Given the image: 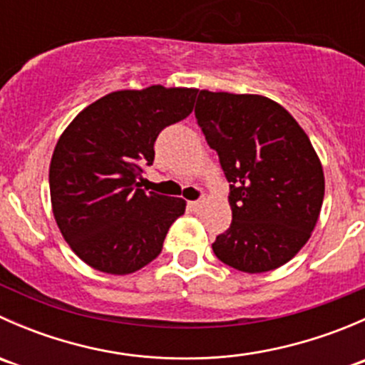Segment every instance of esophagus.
<instances>
[{"mask_svg": "<svg viewBox=\"0 0 365 365\" xmlns=\"http://www.w3.org/2000/svg\"><path fill=\"white\" fill-rule=\"evenodd\" d=\"M189 206H190V210H192V212H200V210H203L205 201H203V200H200V201H190Z\"/></svg>", "mask_w": 365, "mask_h": 365, "instance_id": "34e87169", "label": "esophagus"}]
</instances>
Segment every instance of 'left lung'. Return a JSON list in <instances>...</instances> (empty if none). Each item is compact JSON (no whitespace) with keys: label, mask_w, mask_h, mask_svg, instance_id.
<instances>
[{"label":"left lung","mask_w":365,"mask_h":365,"mask_svg":"<svg viewBox=\"0 0 365 365\" xmlns=\"http://www.w3.org/2000/svg\"><path fill=\"white\" fill-rule=\"evenodd\" d=\"M194 113L231 183L233 220L213 252L247 274L282 267L311 238L325 196L322 162L307 134L263 95L201 90Z\"/></svg>","instance_id":"8db88e82"}]
</instances>
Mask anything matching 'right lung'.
I'll return each instance as SVG.
<instances>
[{"label": "right lung", "mask_w": 365, "mask_h": 365, "mask_svg": "<svg viewBox=\"0 0 365 365\" xmlns=\"http://www.w3.org/2000/svg\"><path fill=\"white\" fill-rule=\"evenodd\" d=\"M196 88L113 91L84 108L63 130L49 165L51 205L61 235L91 268L127 275L152 263L182 197L145 192L157 135L192 113Z\"/></svg>", "instance_id": "right-lung-1"}]
</instances>
